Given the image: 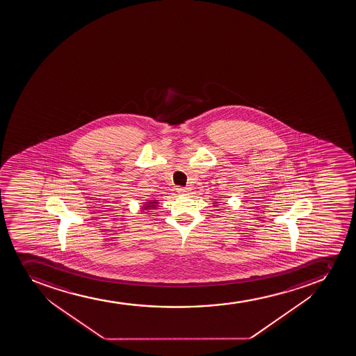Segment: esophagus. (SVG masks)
I'll return each instance as SVG.
<instances>
[{"mask_svg":"<svg viewBox=\"0 0 356 356\" xmlns=\"http://www.w3.org/2000/svg\"><path fill=\"white\" fill-rule=\"evenodd\" d=\"M176 191H177V193H179V194L186 195V194H188V193H189V188H182V187L176 188Z\"/></svg>","mask_w":356,"mask_h":356,"instance_id":"34e87169","label":"esophagus"}]
</instances>
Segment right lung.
<instances>
[{"instance_id": "1", "label": "right lung", "mask_w": 356, "mask_h": 356, "mask_svg": "<svg viewBox=\"0 0 356 356\" xmlns=\"http://www.w3.org/2000/svg\"><path fill=\"white\" fill-rule=\"evenodd\" d=\"M156 204H158V202L156 201L147 202L144 208H143V210H147V209H155L156 207H158Z\"/></svg>"}]
</instances>
